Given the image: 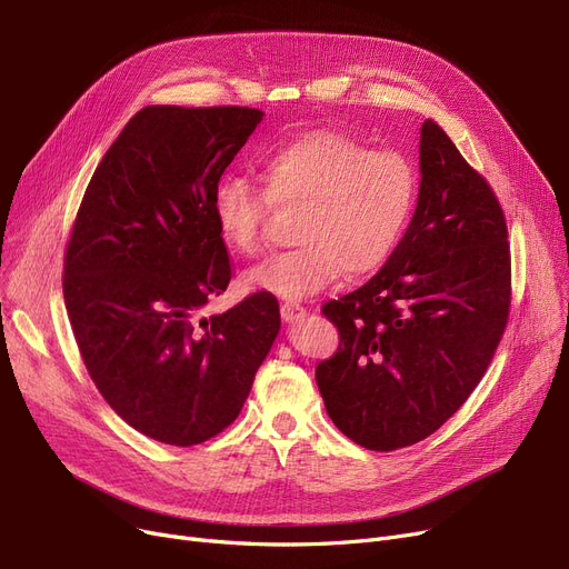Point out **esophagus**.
I'll return each instance as SVG.
<instances>
[{
    "label": "esophagus",
    "instance_id": "esophagus-1",
    "mask_svg": "<svg viewBox=\"0 0 569 569\" xmlns=\"http://www.w3.org/2000/svg\"><path fill=\"white\" fill-rule=\"evenodd\" d=\"M307 316V309L300 302H283L281 305V318L286 323H292V320H300Z\"/></svg>",
    "mask_w": 569,
    "mask_h": 569
}]
</instances>
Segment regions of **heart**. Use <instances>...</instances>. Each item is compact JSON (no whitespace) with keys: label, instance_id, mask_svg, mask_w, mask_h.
<instances>
[{"label":"heart","instance_id":"obj_1","mask_svg":"<svg viewBox=\"0 0 569 569\" xmlns=\"http://www.w3.org/2000/svg\"><path fill=\"white\" fill-rule=\"evenodd\" d=\"M262 190L223 177L211 194L216 228L241 256L264 246L271 204L300 207V246L246 271V283L298 300L332 286L343 271L369 274L398 246L416 204V169L398 151L367 148L337 130H309L258 160Z\"/></svg>","mask_w":569,"mask_h":569}]
</instances>
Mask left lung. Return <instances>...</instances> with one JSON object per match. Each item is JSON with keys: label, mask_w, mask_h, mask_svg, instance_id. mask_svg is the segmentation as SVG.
<instances>
[{"label": "left lung", "mask_w": 569, "mask_h": 569, "mask_svg": "<svg viewBox=\"0 0 569 569\" xmlns=\"http://www.w3.org/2000/svg\"><path fill=\"white\" fill-rule=\"evenodd\" d=\"M511 251L498 194L437 122L421 128V190L383 269L323 305L339 330L316 383L332 423L369 451L430 437L465 405L498 351Z\"/></svg>", "instance_id": "obj_1"}]
</instances>
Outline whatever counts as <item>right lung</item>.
Listing matches in <instances>:
<instances>
[{
	"instance_id": "add662e5",
	"label": "right lung",
	"mask_w": 569,
	"mask_h": 569,
	"mask_svg": "<svg viewBox=\"0 0 569 569\" xmlns=\"http://www.w3.org/2000/svg\"><path fill=\"white\" fill-rule=\"evenodd\" d=\"M260 118L249 107L137 111L67 241L62 292L92 383L122 421L171 447L234 421L281 328L267 290L202 316L232 279L211 194Z\"/></svg>"
}]
</instances>
